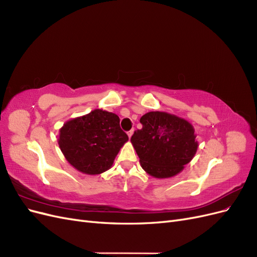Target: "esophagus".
<instances>
[{
  "label": "esophagus",
  "instance_id": "obj_1",
  "mask_svg": "<svg viewBox=\"0 0 257 257\" xmlns=\"http://www.w3.org/2000/svg\"><path fill=\"white\" fill-rule=\"evenodd\" d=\"M133 133H134V130H130V131L127 132V136L131 138L132 135H133Z\"/></svg>",
  "mask_w": 257,
  "mask_h": 257
}]
</instances>
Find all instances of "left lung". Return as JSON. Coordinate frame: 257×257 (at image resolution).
Wrapping results in <instances>:
<instances>
[{
    "mask_svg": "<svg viewBox=\"0 0 257 257\" xmlns=\"http://www.w3.org/2000/svg\"><path fill=\"white\" fill-rule=\"evenodd\" d=\"M131 143L143 169L154 178H170L181 173L195 155L198 143L192 124L175 114L150 111L141 118Z\"/></svg>",
    "mask_w": 257,
    "mask_h": 257,
    "instance_id": "8db88e82",
    "label": "left lung"
}]
</instances>
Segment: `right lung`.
Listing matches in <instances>:
<instances>
[{
  "instance_id": "obj_1",
  "label": "right lung",
  "mask_w": 257,
  "mask_h": 257,
  "mask_svg": "<svg viewBox=\"0 0 257 257\" xmlns=\"http://www.w3.org/2000/svg\"><path fill=\"white\" fill-rule=\"evenodd\" d=\"M128 136L115 113L94 109L66 121L58 144L66 161L78 172L99 175L109 169Z\"/></svg>"
}]
</instances>
